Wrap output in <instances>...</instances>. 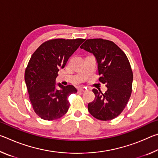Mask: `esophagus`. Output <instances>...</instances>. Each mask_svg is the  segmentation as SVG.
<instances>
[{
    "instance_id": "34e87169",
    "label": "esophagus",
    "mask_w": 158,
    "mask_h": 158,
    "mask_svg": "<svg viewBox=\"0 0 158 158\" xmlns=\"http://www.w3.org/2000/svg\"><path fill=\"white\" fill-rule=\"evenodd\" d=\"M78 90H79V91H81V92H84V91H86V90H87L86 88H85V87H79Z\"/></svg>"
}]
</instances>
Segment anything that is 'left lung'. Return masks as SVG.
<instances>
[{
	"instance_id": "left-lung-1",
	"label": "left lung",
	"mask_w": 158,
	"mask_h": 158,
	"mask_svg": "<svg viewBox=\"0 0 158 158\" xmlns=\"http://www.w3.org/2000/svg\"><path fill=\"white\" fill-rule=\"evenodd\" d=\"M80 48L94 55L99 80L107 88L105 93L93 89L95 98L88 110L98 120L114 119L123 111L132 93L133 73L128 58L114 42L101 38L86 40Z\"/></svg>"
}]
</instances>
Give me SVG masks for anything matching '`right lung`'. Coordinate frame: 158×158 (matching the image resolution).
<instances>
[{
	"label": "right lung",
	"mask_w": 158,
	"mask_h": 158,
	"mask_svg": "<svg viewBox=\"0 0 158 158\" xmlns=\"http://www.w3.org/2000/svg\"><path fill=\"white\" fill-rule=\"evenodd\" d=\"M84 39H53L42 43L29 60L25 71V82L35 112L45 121H53L68 111V97L77 93L73 85L58 84L59 69L65 66L69 58L78 49Z\"/></svg>",
	"instance_id": "right-lung-1"
}]
</instances>
